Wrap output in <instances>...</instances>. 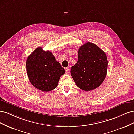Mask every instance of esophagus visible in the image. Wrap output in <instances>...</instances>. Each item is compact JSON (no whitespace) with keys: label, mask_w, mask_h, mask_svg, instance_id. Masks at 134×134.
I'll use <instances>...</instances> for the list:
<instances>
[{"label":"esophagus","mask_w":134,"mask_h":134,"mask_svg":"<svg viewBox=\"0 0 134 134\" xmlns=\"http://www.w3.org/2000/svg\"><path fill=\"white\" fill-rule=\"evenodd\" d=\"M65 71H66V73H68V72H69V71H70L69 68H65Z\"/></svg>","instance_id":"esophagus-1"}]
</instances>
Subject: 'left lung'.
<instances>
[{"label":"left lung","instance_id":"8db88e82","mask_svg":"<svg viewBox=\"0 0 134 134\" xmlns=\"http://www.w3.org/2000/svg\"><path fill=\"white\" fill-rule=\"evenodd\" d=\"M107 66L105 52L96 44L87 42L79 47L78 62L71 67L70 73L77 87L90 91L102 83Z\"/></svg>","mask_w":134,"mask_h":134}]
</instances>
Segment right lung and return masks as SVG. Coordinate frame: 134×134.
I'll return each instance as SVG.
<instances>
[{
	"instance_id": "add662e5",
	"label": "right lung",
	"mask_w": 134,
	"mask_h": 134,
	"mask_svg": "<svg viewBox=\"0 0 134 134\" xmlns=\"http://www.w3.org/2000/svg\"><path fill=\"white\" fill-rule=\"evenodd\" d=\"M26 69L31 84L43 92L57 87L60 77L65 73L64 68L54 55L50 51L43 50L41 47L36 48L28 56Z\"/></svg>"
}]
</instances>
